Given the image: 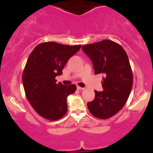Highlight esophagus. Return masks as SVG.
<instances>
[{
    "mask_svg": "<svg viewBox=\"0 0 153 153\" xmlns=\"http://www.w3.org/2000/svg\"><path fill=\"white\" fill-rule=\"evenodd\" d=\"M76 88H77V90H82L84 89V88H81V87H80V86H79V85L76 86Z\"/></svg>",
    "mask_w": 153,
    "mask_h": 153,
    "instance_id": "34e87169",
    "label": "esophagus"
}]
</instances>
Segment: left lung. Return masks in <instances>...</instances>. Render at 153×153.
<instances>
[{
  "mask_svg": "<svg viewBox=\"0 0 153 153\" xmlns=\"http://www.w3.org/2000/svg\"><path fill=\"white\" fill-rule=\"evenodd\" d=\"M81 48L91 59L94 74H104L101 82L103 90H94L95 97L88 103V108L95 117L108 119L123 107L131 92L133 76L128 55L120 45L110 40Z\"/></svg>",
  "mask_w": 153,
  "mask_h": 153,
  "instance_id": "left-lung-1",
  "label": "left lung"
}]
</instances>
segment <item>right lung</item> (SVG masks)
I'll use <instances>...</instances> for the list:
<instances>
[{"label":"right lung","instance_id":"right-lung-1","mask_svg":"<svg viewBox=\"0 0 153 153\" xmlns=\"http://www.w3.org/2000/svg\"><path fill=\"white\" fill-rule=\"evenodd\" d=\"M80 48L81 45L45 42L37 45L29 56L22 77L24 90L31 105L43 118L56 121L67 112V97L76 91V86L56 83L55 78Z\"/></svg>","mask_w":153,"mask_h":153}]
</instances>
